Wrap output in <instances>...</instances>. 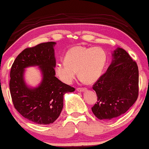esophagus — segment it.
I'll use <instances>...</instances> for the list:
<instances>
[{
    "mask_svg": "<svg viewBox=\"0 0 149 149\" xmlns=\"http://www.w3.org/2000/svg\"><path fill=\"white\" fill-rule=\"evenodd\" d=\"M76 90L78 92H83V91L86 90V88H84V87H77Z\"/></svg>",
    "mask_w": 149,
    "mask_h": 149,
    "instance_id": "34e87169",
    "label": "esophagus"
}]
</instances>
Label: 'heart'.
<instances>
[{
    "mask_svg": "<svg viewBox=\"0 0 149 149\" xmlns=\"http://www.w3.org/2000/svg\"><path fill=\"white\" fill-rule=\"evenodd\" d=\"M64 62L57 64L55 71L59 79L71 83L78 71L79 78L86 84L96 82L101 76L107 62V54L100 47L78 46L70 48Z\"/></svg>",
    "mask_w": 149,
    "mask_h": 149,
    "instance_id": "obj_1",
    "label": "heart"
}]
</instances>
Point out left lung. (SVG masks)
<instances>
[{"label":"left lung","instance_id":"left-lung-1","mask_svg":"<svg viewBox=\"0 0 149 149\" xmlns=\"http://www.w3.org/2000/svg\"><path fill=\"white\" fill-rule=\"evenodd\" d=\"M112 64L92 88L97 101L92 110L99 119H116L126 112L139 95V70L135 61L123 48L114 51Z\"/></svg>","mask_w":149,"mask_h":149}]
</instances>
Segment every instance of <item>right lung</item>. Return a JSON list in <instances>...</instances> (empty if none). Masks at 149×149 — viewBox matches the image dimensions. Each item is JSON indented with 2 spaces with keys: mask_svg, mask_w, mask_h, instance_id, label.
<instances>
[{
  "mask_svg": "<svg viewBox=\"0 0 149 149\" xmlns=\"http://www.w3.org/2000/svg\"><path fill=\"white\" fill-rule=\"evenodd\" d=\"M55 42L41 43L24 49L17 57L10 70V91L14 108L33 123L47 125L53 123L62 112L63 96L75 91L74 87L61 82L55 76ZM39 65L42 71L41 85L28 88L23 80L26 67Z\"/></svg>",
  "mask_w": 149,
  "mask_h": 149,
  "instance_id": "obj_1",
  "label": "right lung"
}]
</instances>
